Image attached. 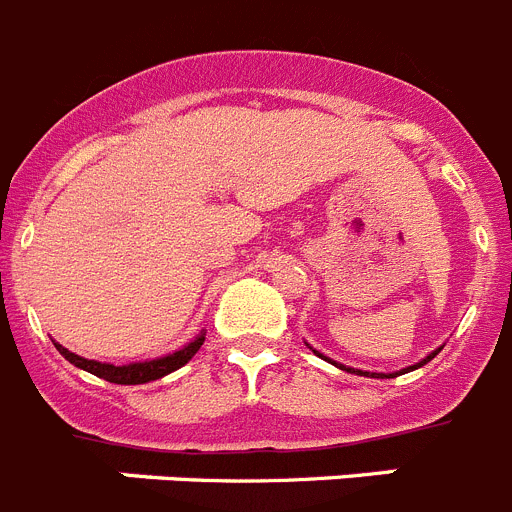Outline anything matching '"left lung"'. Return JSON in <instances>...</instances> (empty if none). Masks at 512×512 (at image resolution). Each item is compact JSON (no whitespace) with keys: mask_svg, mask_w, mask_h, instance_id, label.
<instances>
[{"mask_svg":"<svg viewBox=\"0 0 512 512\" xmlns=\"http://www.w3.org/2000/svg\"><path fill=\"white\" fill-rule=\"evenodd\" d=\"M439 350H442V348H439ZM439 350H434V353H429V355H426V358L421 360V363H416V365H409V368H403L401 373H409V370H416V368H421V365H426V363H429L431 358H437V355H439ZM314 353H317V350H314ZM317 355H320V358H325V355H322V353H317ZM325 360H330V358H325ZM330 363H332V360H330ZM335 365H337V368H340V370H348V373H358V375H368V378H393V375H398V373H393V375H383V373H368V370L348 368V365H340V363H335Z\"/></svg>","mask_w":512,"mask_h":512,"instance_id":"1","label":"left lung"}]
</instances>
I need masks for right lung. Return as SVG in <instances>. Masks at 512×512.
I'll return each mask as SVG.
<instances>
[{"label":"right lung","mask_w":512,"mask_h":512,"mask_svg":"<svg viewBox=\"0 0 512 512\" xmlns=\"http://www.w3.org/2000/svg\"><path fill=\"white\" fill-rule=\"evenodd\" d=\"M203 342H205V335L200 332L195 340L187 342L185 348L177 350V353L164 355V358H157V360H147V363H129V365H111V363H98V360L81 358V355L65 350L63 345H58V342H55V348H58V353L63 355L68 363H73L75 368L88 370V373L98 375V378H103V381L119 383V386H139V383H149V381H157V378H164V375H170L172 370L190 363V358L198 353Z\"/></svg>","instance_id":"add662e5"}]
</instances>
